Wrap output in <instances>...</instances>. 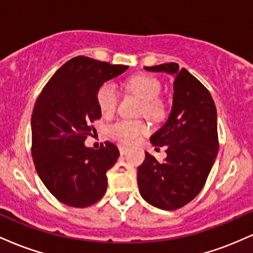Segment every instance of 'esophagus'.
<instances>
[{"label":"esophagus","mask_w":253,"mask_h":253,"mask_svg":"<svg viewBox=\"0 0 253 253\" xmlns=\"http://www.w3.org/2000/svg\"><path fill=\"white\" fill-rule=\"evenodd\" d=\"M128 150H129V147L127 146V145H119V151H120L121 155H125V153H126Z\"/></svg>","instance_id":"34e87169"}]
</instances>
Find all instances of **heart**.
<instances>
[{"instance_id":"b5f03b06","label":"heart","mask_w":253,"mask_h":253,"mask_svg":"<svg viewBox=\"0 0 253 253\" xmlns=\"http://www.w3.org/2000/svg\"><path fill=\"white\" fill-rule=\"evenodd\" d=\"M127 86L130 91L145 101L144 110L147 117L157 118L162 113V104L158 101L162 85L157 78L147 75H136L129 78ZM97 104L103 115L115 112L119 101V90L113 82H106L97 90ZM149 127L139 120H121L109 127L108 133L115 140L124 144H133L146 134Z\"/></svg>"}]
</instances>
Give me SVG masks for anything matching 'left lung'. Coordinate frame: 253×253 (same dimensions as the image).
<instances>
[{"mask_svg":"<svg viewBox=\"0 0 253 253\" xmlns=\"http://www.w3.org/2000/svg\"><path fill=\"white\" fill-rule=\"evenodd\" d=\"M144 69L173 76V96L169 119L150 138L153 146H167V158L159 163L145 152L144 163L138 168V187L153 207L173 211L195 199L215 162V103L207 88L178 64Z\"/></svg>","mask_w":253,"mask_h":253,"instance_id":"8db88e82","label":"left lung"}]
</instances>
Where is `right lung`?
<instances>
[{"label": "right lung", "instance_id": "add662e5", "mask_svg": "<svg viewBox=\"0 0 253 253\" xmlns=\"http://www.w3.org/2000/svg\"><path fill=\"white\" fill-rule=\"evenodd\" d=\"M128 69L78 56L51 77L32 114V157L48 191L64 205L84 208L107 190V171L118 161V147L106 141L98 150L84 141L101 118L97 90Z\"/></svg>", "mask_w": 253, "mask_h": 253}]
</instances>
